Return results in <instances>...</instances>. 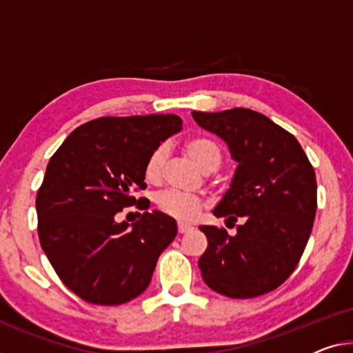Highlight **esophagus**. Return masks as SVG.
Wrapping results in <instances>:
<instances>
[{
    "label": "esophagus",
    "mask_w": 353,
    "mask_h": 353,
    "mask_svg": "<svg viewBox=\"0 0 353 353\" xmlns=\"http://www.w3.org/2000/svg\"><path fill=\"white\" fill-rule=\"evenodd\" d=\"M194 227L191 224H186V222H178V232L180 233H188L191 232Z\"/></svg>",
    "instance_id": "obj_1"
}]
</instances>
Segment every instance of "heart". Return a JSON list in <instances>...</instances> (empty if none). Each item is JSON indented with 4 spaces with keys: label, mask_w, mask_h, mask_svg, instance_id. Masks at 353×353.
Here are the masks:
<instances>
[{
    "label": "heart",
    "mask_w": 353,
    "mask_h": 353,
    "mask_svg": "<svg viewBox=\"0 0 353 353\" xmlns=\"http://www.w3.org/2000/svg\"><path fill=\"white\" fill-rule=\"evenodd\" d=\"M186 153L191 156V159L197 164L203 172H214L219 169L222 164V148L216 140L207 137V135H199V137H192L188 140ZM167 161V148L164 145L158 146L150 158L146 159L145 164V176L148 181H159L162 176V170H164V164ZM158 205L164 213L173 216V218L181 221H191L194 219L197 213L202 208V202L195 195H189L180 191H164L159 194Z\"/></svg>",
    "instance_id": "1"
}]
</instances>
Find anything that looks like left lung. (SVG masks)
<instances>
[{
    "mask_svg": "<svg viewBox=\"0 0 353 353\" xmlns=\"http://www.w3.org/2000/svg\"><path fill=\"white\" fill-rule=\"evenodd\" d=\"M200 128L221 137L238 162L213 214L243 221L236 235L200 225L208 240L199 259L210 289L254 298L278 289L296 268L317 210L316 173L298 140L249 108L192 112Z\"/></svg>",
    "mask_w": 353,
    "mask_h": 353,
    "instance_id": "1",
    "label": "left lung"
}]
</instances>
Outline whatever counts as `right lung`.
Here are the masks:
<instances>
[{
    "label": "right lung",
    "mask_w": 353,
    "mask_h": 353,
    "mask_svg": "<svg viewBox=\"0 0 353 353\" xmlns=\"http://www.w3.org/2000/svg\"><path fill=\"white\" fill-rule=\"evenodd\" d=\"M176 115L104 117L69 134L47 164L37 191L41 246L64 285L93 305H123L150 285L176 222L154 210L134 224L117 213L142 199L145 164L170 135ZM142 210V208H140Z\"/></svg>",
    "instance_id": "right-lung-1"
}]
</instances>
